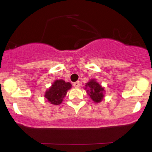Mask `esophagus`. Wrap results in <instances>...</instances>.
<instances>
[{
	"label": "esophagus",
	"mask_w": 152,
	"mask_h": 152,
	"mask_svg": "<svg viewBox=\"0 0 152 152\" xmlns=\"http://www.w3.org/2000/svg\"><path fill=\"white\" fill-rule=\"evenodd\" d=\"M80 82H79V81L73 83V86H74V87H75V88H79V87H80Z\"/></svg>",
	"instance_id": "esophagus-1"
}]
</instances>
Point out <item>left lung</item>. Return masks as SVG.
<instances>
[{"label": "left lung", "instance_id": "obj_1", "mask_svg": "<svg viewBox=\"0 0 152 152\" xmlns=\"http://www.w3.org/2000/svg\"><path fill=\"white\" fill-rule=\"evenodd\" d=\"M85 88H88L87 93L95 102L98 103L103 99V93L104 90V88H102L96 81H95L94 80H91L90 82L87 83Z\"/></svg>", "mask_w": 152, "mask_h": 152}]
</instances>
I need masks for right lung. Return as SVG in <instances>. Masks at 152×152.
<instances>
[{
    "label": "right lung",
    "mask_w": 152,
    "mask_h": 152,
    "mask_svg": "<svg viewBox=\"0 0 152 152\" xmlns=\"http://www.w3.org/2000/svg\"><path fill=\"white\" fill-rule=\"evenodd\" d=\"M71 88L69 82L66 83L62 80H56L52 86L45 92V97L52 104H60L66 96L68 90Z\"/></svg>",
    "instance_id": "obj_1"
}]
</instances>
